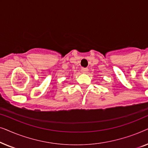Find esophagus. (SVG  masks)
Listing matches in <instances>:
<instances>
[{
    "label": "esophagus",
    "instance_id": "1",
    "mask_svg": "<svg viewBox=\"0 0 148 148\" xmlns=\"http://www.w3.org/2000/svg\"><path fill=\"white\" fill-rule=\"evenodd\" d=\"M82 73H87L88 71V68H82Z\"/></svg>",
    "mask_w": 148,
    "mask_h": 148
}]
</instances>
